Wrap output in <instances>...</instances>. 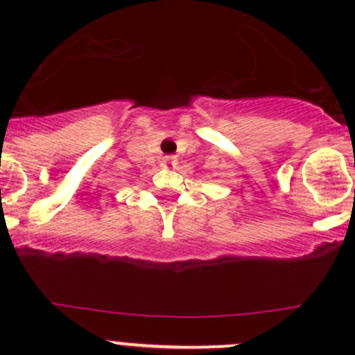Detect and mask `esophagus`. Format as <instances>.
Returning a JSON list of instances; mask_svg holds the SVG:
<instances>
[{
	"label": "esophagus",
	"mask_w": 355,
	"mask_h": 355,
	"mask_svg": "<svg viewBox=\"0 0 355 355\" xmlns=\"http://www.w3.org/2000/svg\"><path fill=\"white\" fill-rule=\"evenodd\" d=\"M164 161H166V163L173 164V163H175V157H173V156H166V159H164Z\"/></svg>",
	"instance_id": "1"
}]
</instances>
